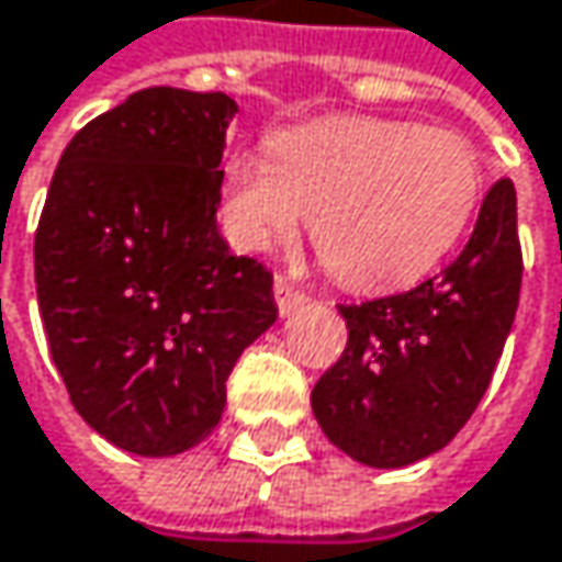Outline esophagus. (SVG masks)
Listing matches in <instances>:
<instances>
[{"label":"esophagus","mask_w":562,"mask_h":562,"mask_svg":"<svg viewBox=\"0 0 562 562\" xmlns=\"http://www.w3.org/2000/svg\"><path fill=\"white\" fill-rule=\"evenodd\" d=\"M273 295H277V305H280L282 314L295 312V308H302V305L308 302V295H305L295 282L289 280V277H277V280H273Z\"/></svg>","instance_id":"1"}]
</instances>
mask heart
<instances>
[{"mask_svg":"<svg viewBox=\"0 0 562 562\" xmlns=\"http://www.w3.org/2000/svg\"><path fill=\"white\" fill-rule=\"evenodd\" d=\"M270 161L235 155L222 222L245 250L292 241L312 222L321 263L352 289L429 273L483 200L480 151L454 130L387 116H330L277 133Z\"/></svg>","mask_w":562,"mask_h":562,"instance_id":"obj_1","label":"heart"}]
</instances>
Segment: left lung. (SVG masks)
Returning <instances> with one entry per match:
<instances>
[{
	"mask_svg": "<svg viewBox=\"0 0 562 562\" xmlns=\"http://www.w3.org/2000/svg\"><path fill=\"white\" fill-rule=\"evenodd\" d=\"M515 187L499 178L464 250L407 292L337 305L347 349L317 379L314 419L369 468H404L448 446L493 379L521 292Z\"/></svg>",
	"mask_w": 562,
	"mask_h": 562,
	"instance_id": "1",
	"label": "left lung"
}]
</instances>
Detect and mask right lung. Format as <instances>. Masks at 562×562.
<instances>
[{
  "instance_id": "1",
  "label": "right lung",
  "mask_w": 562,
  "mask_h": 562,
  "mask_svg": "<svg viewBox=\"0 0 562 562\" xmlns=\"http://www.w3.org/2000/svg\"><path fill=\"white\" fill-rule=\"evenodd\" d=\"M238 104L155 85L66 146L34 235V282L69 401L108 442L178 454L225 411L238 356L277 321L273 273L218 235Z\"/></svg>"
}]
</instances>
